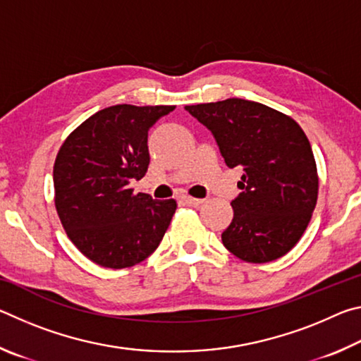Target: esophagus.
<instances>
[{
  "mask_svg": "<svg viewBox=\"0 0 361 361\" xmlns=\"http://www.w3.org/2000/svg\"><path fill=\"white\" fill-rule=\"evenodd\" d=\"M183 202H185L189 207H199L200 204L204 202V200L202 199H195V197H189V195H185V197H183Z\"/></svg>",
  "mask_w": 361,
  "mask_h": 361,
  "instance_id": "esophagus-1",
  "label": "esophagus"
}]
</instances>
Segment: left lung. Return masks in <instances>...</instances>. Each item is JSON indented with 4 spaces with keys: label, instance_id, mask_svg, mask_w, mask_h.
I'll return each mask as SVG.
<instances>
[{
    "label": "left lung",
    "instance_id": "obj_1",
    "mask_svg": "<svg viewBox=\"0 0 361 361\" xmlns=\"http://www.w3.org/2000/svg\"><path fill=\"white\" fill-rule=\"evenodd\" d=\"M185 109L213 133L226 166L243 170L223 245L258 264L288 253L307 228L319 195L314 152L304 130L290 116L243 99Z\"/></svg>",
    "mask_w": 361,
    "mask_h": 361
}]
</instances>
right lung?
<instances>
[{"label":"right lung","mask_w":361,"mask_h":361,"mask_svg":"<svg viewBox=\"0 0 361 361\" xmlns=\"http://www.w3.org/2000/svg\"><path fill=\"white\" fill-rule=\"evenodd\" d=\"M175 106L114 105L85 119L54 164L56 209L85 258L109 269L135 266L161 243L173 199L133 194L149 166L148 130Z\"/></svg>","instance_id":"add662e5"}]
</instances>
